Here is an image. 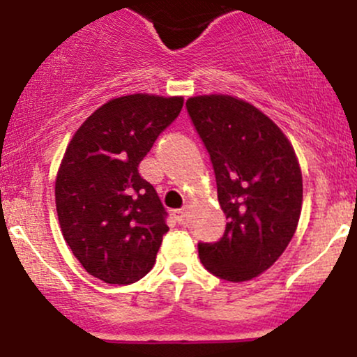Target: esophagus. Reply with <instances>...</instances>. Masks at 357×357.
Instances as JSON below:
<instances>
[{"label": "esophagus", "instance_id": "34e87169", "mask_svg": "<svg viewBox=\"0 0 357 357\" xmlns=\"http://www.w3.org/2000/svg\"><path fill=\"white\" fill-rule=\"evenodd\" d=\"M185 215H187V207H182V209L174 211V218L178 224H182L183 221H185Z\"/></svg>", "mask_w": 357, "mask_h": 357}]
</instances>
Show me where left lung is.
<instances>
[{
    "instance_id": "obj_1",
    "label": "left lung",
    "mask_w": 357,
    "mask_h": 357,
    "mask_svg": "<svg viewBox=\"0 0 357 357\" xmlns=\"http://www.w3.org/2000/svg\"><path fill=\"white\" fill-rule=\"evenodd\" d=\"M211 155L227 224L215 243H199L202 265L227 282H248L287 250L302 212V172L283 131L253 104L226 94L185 102Z\"/></svg>"
}]
</instances>
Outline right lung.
<instances>
[{"mask_svg":"<svg viewBox=\"0 0 357 357\" xmlns=\"http://www.w3.org/2000/svg\"><path fill=\"white\" fill-rule=\"evenodd\" d=\"M182 106L178 96L111 99L67 146L55 180L60 229L84 270L102 282L130 285L155 265L167 212L138 165Z\"/></svg>","mask_w":357,"mask_h":357,"instance_id":"obj_1","label":"right lung"}]
</instances>
